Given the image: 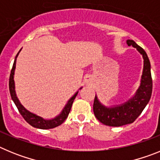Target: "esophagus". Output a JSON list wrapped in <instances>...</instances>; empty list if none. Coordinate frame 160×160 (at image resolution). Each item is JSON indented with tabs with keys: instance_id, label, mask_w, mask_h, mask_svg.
<instances>
[{
	"instance_id": "34e87169",
	"label": "esophagus",
	"mask_w": 160,
	"mask_h": 160,
	"mask_svg": "<svg viewBox=\"0 0 160 160\" xmlns=\"http://www.w3.org/2000/svg\"><path fill=\"white\" fill-rule=\"evenodd\" d=\"M84 82L87 85H90V84H92L93 82V78L90 75H87V76H85L84 78Z\"/></svg>"
}]
</instances>
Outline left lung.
<instances>
[{"label":"left lung","mask_w":160,"mask_h":160,"mask_svg":"<svg viewBox=\"0 0 160 160\" xmlns=\"http://www.w3.org/2000/svg\"><path fill=\"white\" fill-rule=\"evenodd\" d=\"M128 46L136 48L143 58V70L140 86L135 96L121 105L107 107L102 105L95 95L94 101V114L97 119L104 125L110 127H120L132 123L138 118L150 101L152 93V78L151 73V63L146 52L133 40L127 41Z\"/></svg>","instance_id":"8db88e82"}]
</instances>
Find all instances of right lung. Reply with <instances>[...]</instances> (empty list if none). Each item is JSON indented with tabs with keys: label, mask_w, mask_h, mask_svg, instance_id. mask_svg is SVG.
Here are the masks:
<instances>
[{
	"label": "right lung",
	"mask_w": 160,
	"mask_h": 160,
	"mask_svg": "<svg viewBox=\"0 0 160 160\" xmlns=\"http://www.w3.org/2000/svg\"><path fill=\"white\" fill-rule=\"evenodd\" d=\"M20 51H21V50H20ZM20 51L18 52L16 58H15L13 66H12V70H11L10 76H9V82H8V86H9V92H10V95L11 98H12V101L14 102L16 107H18L20 114H22V116L23 117L24 119H25L28 123L30 124L32 127H33V128L46 130L51 129V128H56V127H58L61 124L63 123V122L66 119V118H67L68 115H69V113H70V110H71V107L72 104H73V100H74V98H75L76 96H77L78 91H77V92L75 93V94H74L71 98L69 99V101L67 102L66 105L65 106V107L63 108L62 111L61 112V114H59V115H58V116L55 117V118H52V119H44L42 117L38 116L37 114H33V113H31L30 111L26 110V109L21 104L20 101L18 100V97H17L16 92H15V84H14L13 80L14 70H15V68H16L17 58H18Z\"/></svg>",
	"instance_id": "add662e5"
}]
</instances>
